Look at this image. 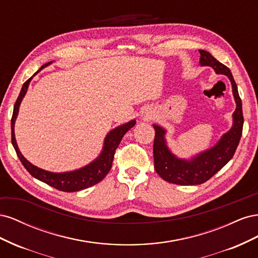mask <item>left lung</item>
Returning <instances> with one entry per match:
<instances>
[{
    "label": "left lung",
    "instance_id": "1",
    "mask_svg": "<svg viewBox=\"0 0 258 258\" xmlns=\"http://www.w3.org/2000/svg\"><path fill=\"white\" fill-rule=\"evenodd\" d=\"M200 64L212 67L217 74H225L231 82L237 107L233 113V126L214 147L187 161L178 159L166 145L165 129L154 124V163L156 172L165 181L177 185H198L207 182L227 163L236 153L243 129V113L237 84L230 70L206 50H199Z\"/></svg>",
    "mask_w": 258,
    "mask_h": 258
}]
</instances>
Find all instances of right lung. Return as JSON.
I'll list each match as a JSON object with an SVG mask.
<instances>
[{
	"label": "right lung",
	"mask_w": 258,
	"mask_h": 258,
	"mask_svg": "<svg viewBox=\"0 0 258 258\" xmlns=\"http://www.w3.org/2000/svg\"><path fill=\"white\" fill-rule=\"evenodd\" d=\"M50 63L51 62L45 63L44 66L41 67V69L38 70V71H41L43 68L47 67ZM38 71L36 73H38ZM31 80H32V77H30V79L22 85L21 91L16 100V103L14 105V112L12 116V143L23 167H25L28 172L35 178L50 185L51 187H53V188L61 191H67V192L79 191L85 188H88V187L96 185L99 182L102 181V179L105 177V175L110 172V170L112 168L116 148L118 147L124 134H126L130 128L135 126L136 120H131L128 123H124L122 126L117 127L114 130H112L104 140V147H103L102 153H101V155L99 156V158H97L95 161H92L90 165L86 166L80 170L72 171V172H64V173L48 172V171H45L43 169L33 166L32 163H30L25 157H23L17 146L16 139H15V134H14L15 120H16V117L18 115L19 105L21 103L22 98L26 95V92L28 90V86Z\"/></svg>",
	"instance_id": "right-lung-1"
}]
</instances>
